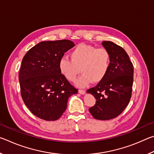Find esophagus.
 <instances>
[{"label": "esophagus", "mask_w": 154, "mask_h": 154, "mask_svg": "<svg viewBox=\"0 0 154 154\" xmlns=\"http://www.w3.org/2000/svg\"><path fill=\"white\" fill-rule=\"evenodd\" d=\"M79 93L81 94H84L85 93V90L79 89Z\"/></svg>", "instance_id": "1"}]
</instances>
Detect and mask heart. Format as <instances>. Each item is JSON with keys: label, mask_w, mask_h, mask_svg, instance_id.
Listing matches in <instances>:
<instances>
[{"label": "heart", "mask_w": 154, "mask_h": 154, "mask_svg": "<svg viewBox=\"0 0 154 154\" xmlns=\"http://www.w3.org/2000/svg\"><path fill=\"white\" fill-rule=\"evenodd\" d=\"M111 54L105 48L79 44L71 52V59L62 58L59 62L61 74L70 82H74L78 74L82 72L77 81L79 86L88 83H98L102 81L109 71Z\"/></svg>", "instance_id": "b5f03b06"}]
</instances>
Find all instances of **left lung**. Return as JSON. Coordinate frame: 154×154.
Segmentation results:
<instances>
[{
	"mask_svg": "<svg viewBox=\"0 0 154 154\" xmlns=\"http://www.w3.org/2000/svg\"><path fill=\"white\" fill-rule=\"evenodd\" d=\"M103 45L111 54V64L105 78L87 90L96 99L89 109L96 119L109 120L120 115L130 102L133 84L134 69L126 51L111 41Z\"/></svg>",
	"mask_w": 154,
	"mask_h": 154,
	"instance_id": "left-lung-1",
	"label": "left lung"
}]
</instances>
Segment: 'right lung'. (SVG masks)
<instances>
[{"mask_svg":"<svg viewBox=\"0 0 154 154\" xmlns=\"http://www.w3.org/2000/svg\"><path fill=\"white\" fill-rule=\"evenodd\" d=\"M75 46L70 40L43 41L24 56L19 72L21 96L32 113L45 121L59 119L78 90L61 74L59 62Z\"/></svg>","mask_w":154,"mask_h":154,"instance_id":"obj_1","label":"right lung"}]
</instances>
